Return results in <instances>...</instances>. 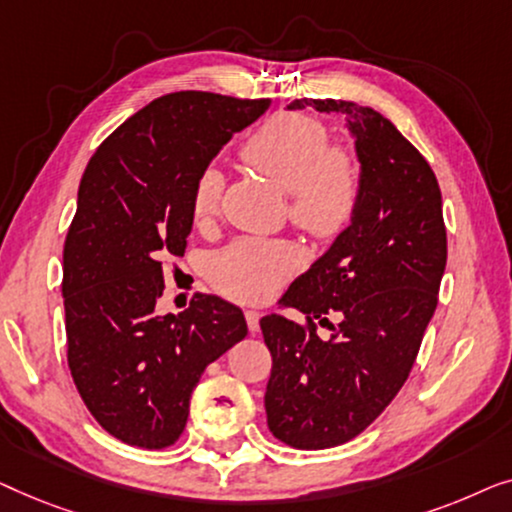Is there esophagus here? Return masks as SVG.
Instances as JSON below:
<instances>
[{"label":"esophagus","instance_id":"obj_1","mask_svg":"<svg viewBox=\"0 0 512 512\" xmlns=\"http://www.w3.org/2000/svg\"><path fill=\"white\" fill-rule=\"evenodd\" d=\"M259 318H262V313L259 311H246V322H248L250 334H257L259 331Z\"/></svg>","mask_w":512,"mask_h":512}]
</instances>
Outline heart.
Instances as JSON below:
<instances>
[{
	"instance_id": "1",
	"label": "heart",
	"mask_w": 512,
	"mask_h": 512,
	"mask_svg": "<svg viewBox=\"0 0 512 512\" xmlns=\"http://www.w3.org/2000/svg\"><path fill=\"white\" fill-rule=\"evenodd\" d=\"M241 157L259 174L287 190L290 220L315 239H334L355 220L362 201V167L343 143H329L325 122L301 113H278L243 141ZM218 167L201 169L192 185L190 211L208 227L220 211ZM297 266L287 241L243 236L211 257V280L229 299L259 304L271 299Z\"/></svg>"
}]
</instances>
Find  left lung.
<instances>
[{
	"label": "left lung",
	"instance_id": "1",
	"mask_svg": "<svg viewBox=\"0 0 512 512\" xmlns=\"http://www.w3.org/2000/svg\"><path fill=\"white\" fill-rule=\"evenodd\" d=\"M338 113L355 136L362 201L355 220L294 280L283 315L259 320L271 350L264 406L271 434L292 448L325 450L369 427L406 383L438 304L448 259L441 187L413 143L369 106L294 99ZM336 312L342 322L326 320ZM332 336L322 342L317 320Z\"/></svg>",
	"mask_w": 512,
	"mask_h": 512
}]
</instances>
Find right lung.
<instances>
[{
	"label": "right lung",
	"instance_id": "add662e5",
	"mask_svg": "<svg viewBox=\"0 0 512 512\" xmlns=\"http://www.w3.org/2000/svg\"><path fill=\"white\" fill-rule=\"evenodd\" d=\"M269 99L183 90L157 97L85 169L64 241L67 359L92 417L127 445L162 450L183 434L201 373L246 338L241 308L197 294L157 315L162 259L183 255L192 185Z\"/></svg>",
	"mask_w": 512,
	"mask_h": 512
}]
</instances>
